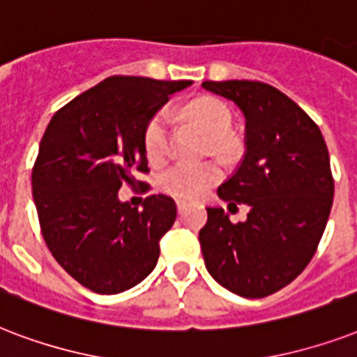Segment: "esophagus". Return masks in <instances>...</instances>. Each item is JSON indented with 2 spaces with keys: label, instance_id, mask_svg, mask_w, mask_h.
I'll list each match as a JSON object with an SVG mask.
<instances>
[{
  "label": "esophagus",
  "instance_id": "obj_1",
  "mask_svg": "<svg viewBox=\"0 0 357 357\" xmlns=\"http://www.w3.org/2000/svg\"><path fill=\"white\" fill-rule=\"evenodd\" d=\"M186 206H188L186 201H176V210H178V214H182V212L186 210Z\"/></svg>",
  "mask_w": 357,
  "mask_h": 357
}]
</instances>
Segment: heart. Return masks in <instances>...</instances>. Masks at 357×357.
Instances as JSON below:
<instances>
[{
    "label": "heart",
    "mask_w": 357,
    "mask_h": 357,
    "mask_svg": "<svg viewBox=\"0 0 357 357\" xmlns=\"http://www.w3.org/2000/svg\"><path fill=\"white\" fill-rule=\"evenodd\" d=\"M184 115L192 124L208 135L210 147L214 151H227L233 147V113L225 102L203 96L190 102ZM143 147L147 158L158 164L167 156L169 151V115L167 112H156L149 119L143 130ZM222 178V169L214 162L204 164H175L164 171L160 186L173 197L197 199L210 186Z\"/></svg>",
    "instance_id": "1"
}]
</instances>
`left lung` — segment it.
Instances as JSON below:
<instances>
[{
    "label": "left lung",
    "mask_w": 357,
    "mask_h": 357,
    "mask_svg": "<svg viewBox=\"0 0 357 357\" xmlns=\"http://www.w3.org/2000/svg\"><path fill=\"white\" fill-rule=\"evenodd\" d=\"M245 115L244 162L218 188L231 204L245 203V222L206 208L199 231L204 264L227 291L270 296L303 272L324 234L333 175L322 132L296 102L262 82H203Z\"/></svg>",
    "instance_id": "obj_1"
}]
</instances>
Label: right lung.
Instances as JSON below:
<instances>
[{
  "label": "right lung",
  "mask_w": 357,
  "mask_h": 357,
  "mask_svg": "<svg viewBox=\"0 0 357 357\" xmlns=\"http://www.w3.org/2000/svg\"><path fill=\"white\" fill-rule=\"evenodd\" d=\"M192 82L112 76L55 112L31 171L43 238L70 278L98 294L128 291L153 272L160 240L175 223L167 195L143 208L121 203L119 188L147 182L145 124Z\"/></svg>",
  "instance_id": "add662e5"
}]
</instances>
